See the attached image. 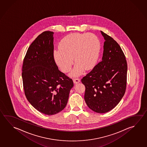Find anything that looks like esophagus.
I'll list each match as a JSON object with an SVG mask.
<instances>
[{
    "label": "esophagus",
    "instance_id": "34e87169",
    "mask_svg": "<svg viewBox=\"0 0 147 147\" xmlns=\"http://www.w3.org/2000/svg\"><path fill=\"white\" fill-rule=\"evenodd\" d=\"M80 80L79 78H74L73 79V82L75 84H77V83L80 82Z\"/></svg>",
    "mask_w": 147,
    "mask_h": 147
}]
</instances>
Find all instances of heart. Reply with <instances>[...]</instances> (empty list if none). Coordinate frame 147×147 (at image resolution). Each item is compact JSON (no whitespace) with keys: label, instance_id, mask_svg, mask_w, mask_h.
Returning <instances> with one entry per match:
<instances>
[{"label":"heart","instance_id":"b5f03b06","mask_svg":"<svg viewBox=\"0 0 147 147\" xmlns=\"http://www.w3.org/2000/svg\"><path fill=\"white\" fill-rule=\"evenodd\" d=\"M59 49L54 51V59L61 71H69L74 61L76 63L72 70V76H78L84 69H91L98 58L100 43L93 34L72 33L61 40Z\"/></svg>","mask_w":147,"mask_h":147}]
</instances>
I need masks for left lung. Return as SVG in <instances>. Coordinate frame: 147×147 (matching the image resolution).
Wrapping results in <instances>:
<instances>
[{
  "mask_svg": "<svg viewBox=\"0 0 147 147\" xmlns=\"http://www.w3.org/2000/svg\"><path fill=\"white\" fill-rule=\"evenodd\" d=\"M104 38L102 61L81 79L86 87L84 99L91 110L106 113L122 98L126 87L127 65L120 46L101 31Z\"/></svg>",
  "mask_w": 147,
  "mask_h": 147,
  "instance_id": "obj_1",
  "label": "left lung"
}]
</instances>
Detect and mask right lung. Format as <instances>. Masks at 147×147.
I'll use <instances>...</instances> for the list:
<instances>
[{
    "instance_id": "add662e5",
    "label": "right lung",
    "mask_w": 147,
    "mask_h": 147,
    "mask_svg": "<svg viewBox=\"0 0 147 147\" xmlns=\"http://www.w3.org/2000/svg\"><path fill=\"white\" fill-rule=\"evenodd\" d=\"M53 34L44 32L30 45L22 74L27 99L36 109L49 115L64 109L74 86L72 79L60 71L55 63Z\"/></svg>"
}]
</instances>
